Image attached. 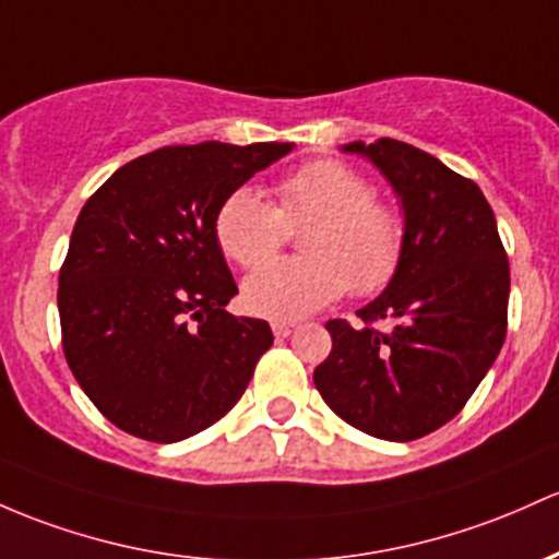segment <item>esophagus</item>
<instances>
[{
    "instance_id": "esophagus-1",
    "label": "esophagus",
    "mask_w": 559,
    "mask_h": 559,
    "mask_svg": "<svg viewBox=\"0 0 559 559\" xmlns=\"http://www.w3.org/2000/svg\"><path fill=\"white\" fill-rule=\"evenodd\" d=\"M294 323H286V321H275L273 323V334L278 336V340H286V336H292L294 334Z\"/></svg>"
}]
</instances>
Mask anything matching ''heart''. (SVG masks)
Listing matches in <instances>:
<instances>
[{
	"label": "heart",
	"instance_id": "b5f03b06",
	"mask_svg": "<svg viewBox=\"0 0 559 559\" xmlns=\"http://www.w3.org/2000/svg\"><path fill=\"white\" fill-rule=\"evenodd\" d=\"M302 224L304 257L266 266L285 233ZM214 236L236 265L266 266L243 281L247 310L297 321L347 289L358 297L384 289L406 254L408 225L358 169L316 158L275 182V206L254 188L233 190L214 217Z\"/></svg>",
	"mask_w": 559,
	"mask_h": 559
}]
</instances>
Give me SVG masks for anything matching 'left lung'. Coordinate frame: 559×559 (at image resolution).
<instances>
[{"label":"left lung","mask_w":559,"mask_h":559,"mask_svg":"<svg viewBox=\"0 0 559 559\" xmlns=\"http://www.w3.org/2000/svg\"><path fill=\"white\" fill-rule=\"evenodd\" d=\"M401 195L408 243L388 289L329 321V358L312 373L336 416L382 440L425 438L451 421L507 336L509 260L483 190L429 153L379 138L347 143ZM390 320V330H379Z\"/></svg>","instance_id":"left-lung-1"}]
</instances>
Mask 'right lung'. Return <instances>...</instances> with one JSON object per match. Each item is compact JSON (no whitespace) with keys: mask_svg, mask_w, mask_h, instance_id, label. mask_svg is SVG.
Here are the masks:
<instances>
[{"mask_svg":"<svg viewBox=\"0 0 559 559\" xmlns=\"http://www.w3.org/2000/svg\"><path fill=\"white\" fill-rule=\"evenodd\" d=\"M292 143L167 145L103 182L73 225L58 278L63 353L79 388L119 429L177 443L236 406L273 345L238 294L214 217Z\"/></svg>","mask_w":559,"mask_h":559,"instance_id":"1","label":"right lung"}]
</instances>
